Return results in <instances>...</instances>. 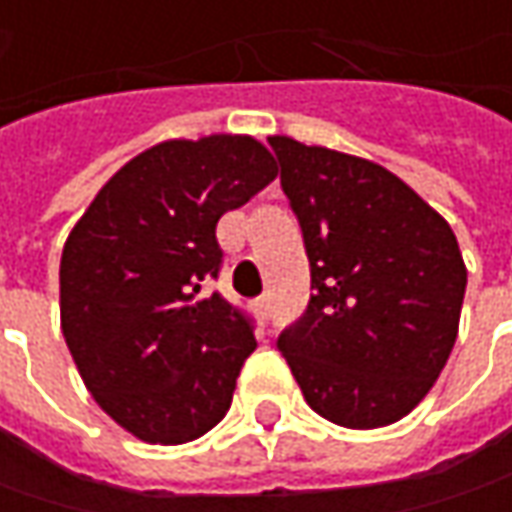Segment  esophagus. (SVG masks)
<instances>
[{"mask_svg": "<svg viewBox=\"0 0 512 512\" xmlns=\"http://www.w3.org/2000/svg\"><path fill=\"white\" fill-rule=\"evenodd\" d=\"M253 313H256L259 319H267V316H270V299H267V296H259V299L253 302Z\"/></svg>", "mask_w": 512, "mask_h": 512, "instance_id": "34e87169", "label": "esophagus"}]
</instances>
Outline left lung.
Masks as SVG:
<instances>
[{"label":"left lung","mask_w":512,"mask_h":512,"mask_svg":"<svg viewBox=\"0 0 512 512\" xmlns=\"http://www.w3.org/2000/svg\"><path fill=\"white\" fill-rule=\"evenodd\" d=\"M310 259V305L279 336L305 402L373 430L404 419L459 336L467 267L456 233L382 165L270 136Z\"/></svg>","instance_id":"obj_1"}]
</instances>
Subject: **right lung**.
<instances>
[{
	"mask_svg": "<svg viewBox=\"0 0 512 512\" xmlns=\"http://www.w3.org/2000/svg\"><path fill=\"white\" fill-rule=\"evenodd\" d=\"M242 133L168 139L116 170L62 247V336L119 427L185 444L225 419L256 350L245 316L202 287L219 273L216 222L276 179Z\"/></svg>",
	"mask_w": 512,
	"mask_h": 512,
	"instance_id": "obj_1",
	"label": "right lung"
}]
</instances>
